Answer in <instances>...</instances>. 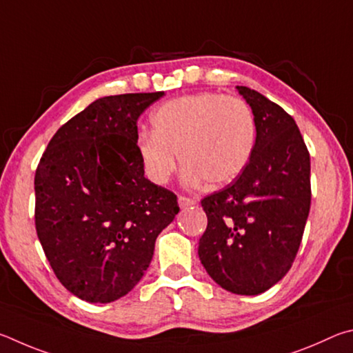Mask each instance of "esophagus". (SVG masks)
I'll return each instance as SVG.
<instances>
[{"label":"esophagus","instance_id":"esophagus-1","mask_svg":"<svg viewBox=\"0 0 353 353\" xmlns=\"http://www.w3.org/2000/svg\"><path fill=\"white\" fill-rule=\"evenodd\" d=\"M195 203H196V200L189 199V196H178V205H180L181 209H186V208L194 206Z\"/></svg>","mask_w":353,"mask_h":353}]
</instances>
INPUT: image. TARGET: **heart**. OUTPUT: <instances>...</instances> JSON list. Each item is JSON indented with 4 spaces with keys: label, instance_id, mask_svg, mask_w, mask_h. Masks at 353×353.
Wrapping results in <instances>:
<instances>
[{
    "label": "heart",
    "instance_id": "obj_1",
    "mask_svg": "<svg viewBox=\"0 0 353 353\" xmlns=\"http://www.w3.org/2000/svg\"><path fill=\"white\" fill-rule=\"evenodd\" d=\"M153 132H142L136 152L142 170L163 186L176 170L196 186L206 180L225 186L248 167L256 147V119L248 103L234 96L199 92L167 101L152 113Z\"/></svg>",
    "mask_w": 353,
    "mask_h": 353
}]
</instances>
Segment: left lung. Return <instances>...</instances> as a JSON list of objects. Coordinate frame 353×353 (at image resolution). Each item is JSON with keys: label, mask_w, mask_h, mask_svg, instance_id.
Here are the masks:
<instances>
[{"label": "left lung", "mask_w": 353, "mask_h": 353, "mask_svg": "<svg viewBox=\"0 0 353 353\" xmlns=\"http://www.w3.org/2000/svg\"><path fill=\"white\" fill-rule=\"evenodd\" d=\"M256 119V147L242 175L201 206L208 228L199 256L234 294L267 292L292 268L310 212V154L292 116L261 92L237 86Z\"/></svg>", "instance_id": "8db88e82"}]
</instances>
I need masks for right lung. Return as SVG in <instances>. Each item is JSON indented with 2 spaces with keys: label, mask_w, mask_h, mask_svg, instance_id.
Instances as JSON below:
<instances>
[{
  "label": "right lung",
  "mask_w": 353,
  "mask_h": 353,
  "mask_svg": "<svg viewBox=\"0 0 353 353\" xmlns=\"http://www.w3.org/2000/svg\"><path fill=\"white\" fill-rule=\"evenodd\" d=\"M163 96L97 99L57 130L37 167V236L61 285L82 301L132 292L180 211L175 194L144 176L136 152V122Z\"/></svg>",
  "instance_id": "1"
}]
</instances>
